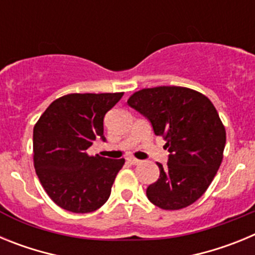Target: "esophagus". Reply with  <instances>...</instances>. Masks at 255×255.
Returning a JSON list of instances; mask_svg holds the SVG:
<instances>
[{
    "label": "esophagus",
    "instance_id": "1",
    "mask_svg": "<svg viewBox=\"0 0 255 255\" xmlns=\"http://www.w3.org/2000/svg\"><path fill=\"white\" fill-rule=\"evenodd\" d=\"M128 161H129L131 164H138V163H140V161H139L138 158H135V157H129V158H128Z\"/></svg>",
    "mask_w": 255,
    "mask_h": 255
}]
</instances>
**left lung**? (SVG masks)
Masks as SVG:
<instances>
[{
	"label": "left lung",
	"mask_w": 255,
	"mask_h": 255,
	"mask_svg": "<svg viewBox=\"0 0 255 255\" xmlns=\"http://www.w3.org/2000/svg\"><path fill=\"white\" fill-rule=\"evenodd\" d=\"M128 105L163 136L168 149L159 179L147 197L162 209H181L204 194L224 158L226 131L217 110L199 92L184 87H155L135 92Z\"/></svg>",
	"instance_id": "8db88e82"
}]
</instances>
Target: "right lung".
<instances>
[{
  "mask_svg": "<svg viewBox=\"0 0 255 255\" xmlns=\"http://www.w3.org/2000/svg\"><path fill=\"white\" fill-rule=\"evenodd\" d=\"M124 93H74L48 106L33 130L34 167L58 207L74 213L97 211L107 202L125 159L89 155L96 139L106 141L103 119Z\"/></svg>",
  "mask_w": 255,
  "mask_h": 255,
  "instance_id": "obj_1",
  "label": "right lung"
}]
</instances>
